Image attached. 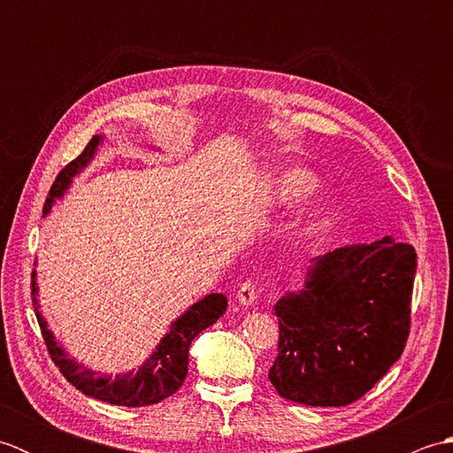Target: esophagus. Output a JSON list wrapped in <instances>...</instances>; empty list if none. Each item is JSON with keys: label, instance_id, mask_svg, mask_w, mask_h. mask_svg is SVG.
<instances>
[{"label": "esophagus", "instance_id": "1", "mask_svg": "<svg viewBox=\"0 0 453 453\" xmlns=\"http://www.w3.org/2000/svg\"><path fill=\"white\" fill-rule=\"evenodd\" d=\"M237 300H239V303L245 305V307L255 303V300H257V286H255L253 280H245L242 286H239Z\"/></svg>", "mask_w": 453, "mask_h": 453}]
</instances>
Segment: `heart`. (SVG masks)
Listing matches in <instances>:
<instances>
[{
    "instance_id": "1",
    "label": "heart",
    "mask_w": 453,
    "mask_h": 453,
    "mask_svg": "<svg viewBox=\"0 0 453 453\" xmlns=\"http://www.w3.org/2000/svg\"><path fill=\"white\" fill-rule=\"evenodd\" d=\"M319 185V179H317L311 171L307 169H286L282 173L273 179L271 187H268V200L274 206H294L297 202L305 200L307 196ZM331 211V202L329 200H321L311 208L310 214H307L305 219V229L319 227L321 224H325L326 218H329Z\"/></svg>"
}]
</instances>
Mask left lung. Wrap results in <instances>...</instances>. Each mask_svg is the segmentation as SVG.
Returning <instances> with one entry per match:
<instances>
[{"instance_id":"1","label":"left lung","mask_w":453,"mask_h":453,"mask_svg":"<svg viewBox=\"0 0 453 453\" xmlns=\"http://www.w3.org/2000/svg\"><path fill=\"white\" fill-rule=\"evenodd\" d=\"M415 247L386 235L315 258L305 288L278 300V395L311 407L364 397L405 350Z\"/></svg>"}]
</instances>
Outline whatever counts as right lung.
Segmentation results:
<instances>
[{
  "instance_id": "obj_1",
  "label": "right lung",
  "mask_w": 453,
  "mask_h": 453,
  "mask_svg": "<svg viewBox=\"0 0 453 453\" xmlns=\"http://www.w3.org/2000/svg\"><path fill=\"white\" fill-rule=\"evenodd\" d=\"M99 143L101 136H93L91 142L81 151V156L67 163V165L58 173L54 185L50 187V192H48V198L44 202V214L50 211L54 200L60 198L65 188L70 187L75 173H80L88 165ZM35 276L36 273H33L31 282L33 307L52 362L60 368L64 378L70 381L75 389H80L88 397L120 407L156 405V403L171 397L173 393L185 383L188 372L190 342L195 341V336L200 331H204L206 326L214 325L219 317L226 313L227 307V297L224 294L206 296L204 300L196 302L185 315L179 317V319L171 325V331L163 336V341L159 342L156 352L143 362L138 372H128L122 375H114L112 378V375H101L83 368V365L75 362L73 358H67L62 346L56 344L54 334L46 329V321L42 319L41 307H38L36 302Z\"/></svg>"
}]
</instances>
